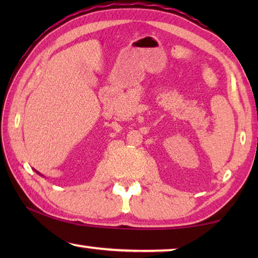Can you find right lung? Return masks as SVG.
Returning <instances> with one entry per match:
<instances>
[{"label": "right lung", "instance_id": "1", "mask_svg": "<svg viewBox=\"0 0 258 258\" xmlns=\"http://www.w3.org/2000/svg\"><path fill=\"white\" fill-rule=\"evenodd\" d=\"M35 172H36V173H37V174H38V175H41V173H38V172H37V171H35Z\"/></svg>", "mask_w": 258, "mask_h": 258}]
</instances>
